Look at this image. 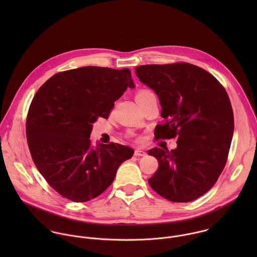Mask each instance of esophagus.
<instances>
[{
	"mask_svg": "<svg viewBox=\"0 0 257 257\" xmlns=\"http://www.w3.org/2000/svg\"><path fill=\"white\" fill-rule=\"evenodd\" d=\"M147 153H146V151H144L143 149H136L135 150V155L136 156H145Z\"/></svg>",
	"mask_w": 257,
	"mask_h": 257,
	"instance_id": "obj_1",
	"label": "esophagus"
}]
</instances>
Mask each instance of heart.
Masks as SVG:
<instances>
[{"label": "heart", "instance_id": "heart-1", "mask_svg": "<svg viewBox=\"0 0 257 257\" xmlns=\"http://www.w3.org/2000/svg\"><path fill=\"white\" fill-rule=\"evenodd\" d=\"M152 96H154V95L149 90H140L137 93V95H136V100L139 103V102L144 101V100H146V99L149 98V97H152Z\"/></svg>", "mask_w": 257, "mask_h": 257}]
</instances>
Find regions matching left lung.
Instances as JSON below:
<instances>
[{
    "mask_svg": "<svg viewBox=\"0 0 257 257\" xmlns=\"http://www.w3.org/2000/svg\"><path fill=\"white\" fill-rule=\"evenodd\" d=\"M140 80L158 96L165 123L156 140L177 138V147L148 150L158 169L148 179L161 197L187 203L207 193L220 177L233 135V112L223 86L196 65L177 62L136 68Z\"/></svg>",
    "mask_w": 257,
    "mask_h": 257,
    "instance_id": "1",
    "label": "left lung"
}]
</instances>
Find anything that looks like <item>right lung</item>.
<instances>
[{
	"instance_id": "right-lung-1",
	"label": "right lung",
	"mask_w": 257,
	"mask_h": 257,
	"mask_svg": "<svg viewBox=\"0 0 257 257\" xmlns=\"http://www.w3.org/2000/svg\"><path fill=\"white\" fill-rule=\"evenodd\" d=\"M131 70L87 66L53 75L38 90L27 116V140L40 174L59 195L76 203L100 196L131 147H94L93 122L108 118L114 102L134 88Z\"/></svg>"
}]
</instances>
